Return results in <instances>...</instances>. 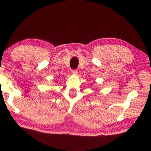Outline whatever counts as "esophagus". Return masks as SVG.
<instances>
[{
	"label": "esophagus",
	"instance_id": "esophagus-1",
	"mask_svg": "<svg viewBox=\"0 0 151 151\" xmlns=\"http://www.w3.org/2000/svg\"><path fill=\"white\" fill-rule=\"evenodd\" d=\"M71 73H72L73 75H77L78 70L76 69H73L72 70H71Z\"/></svg>",
	"mask_w": 151,
	"mask_h": 151
}]
</instances>
